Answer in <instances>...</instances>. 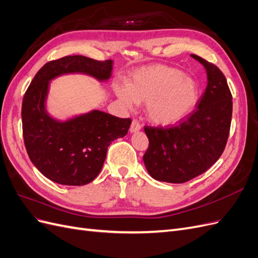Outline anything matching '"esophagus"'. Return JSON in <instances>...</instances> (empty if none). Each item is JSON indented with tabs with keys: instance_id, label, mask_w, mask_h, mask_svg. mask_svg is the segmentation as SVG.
<instances>
[{
	"instance_id": "1",
	"label": "esophagus",
	"mask_w": 258,
	"mask_h": 258,
	"mask_svg": "<svg viewBox=\"0 0 258 258\" xmlns=\"http://www.w3.org/2000/svg\"><path fill=\"white\" fill-rule=\"evenodd\" d=\"M141 129V123H140L137 119H134L131 122V126H130V132H137Z\"/></svg>"
}]
</instances>
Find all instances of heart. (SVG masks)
I'll return each instance as SVG.
<instances>
[{"mask_svg": "<svg viewBox=\"0 0 258 258\" xmlns=\"http://www.w3.org/2000/svg\"><path fill=\"white\" fill-rule=\"evenodd\" d=\"M116 92L127 105L146 103L147 116L158 126L183 120L197 106L199 84L181 70L153 66L138 70L128 86H117Z\"/></svg>", "mask_w": 258, "mask_h": 258, "instance_id": "1", "label": "heart"}]
</instances>
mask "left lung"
<instances>
[{"instance_id":"8db88e82","label":"left lung","mask_w":258,"mask_h":258,"mask_svg":"<svg viewBox=\"0 0 258 258\" xmlns=\"http://www.w3.org/2000/svg\"><path fill=\"white\" fill-rule=\"evenodd\" d=\"M208 85L197 108L176 124L145 126L148 148L143 156L151 176L167 183H185L202 174L221 157L229 137L232 96L223 72L197 54Z\"/></svg>"}]
</instances>
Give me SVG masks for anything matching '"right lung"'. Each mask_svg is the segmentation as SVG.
I'll return each mask as SVG.
<instances>
[{"label": "right lung", "mask_w": 258, "mask_h": 258, "mask_svg": "<svg viewBox=\"0 0 258 258\" xmlns=\"http://www.w3.org/2000/svg\"><path fill=\"white\" fill-rule=\"evenodd\" d=\"M112 61L66 56L44 64L22 100L23 141L30 160L50 181L81 186L95 179L102 169L107 147L127 135L130 118L92 111L66 122L45 112L49 81L66 73H86L100 81L111 76Z\"/></svg>", "instance_id": "right-lung-1"}]
</instances>
